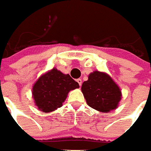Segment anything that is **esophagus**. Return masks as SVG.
I'll return each instance as SVG.
<instances>
[{"instance_id":"1","label":"esophagus","mask_w":151,"mask_h":151,"mask_svg":"<svg viewBox=\"0 0 151 151\" xmlns=\"http://www.w3.org/2000/svg\"><path fill=\"white\" fill-rule=\"evenodd\" d=\"M76 81L78 82V83H79V85H80V86H81V84H82V80H81V79H78Z\"/></svg>"}]
</instances>
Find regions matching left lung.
<instances>
[{"instance_id":"8db88e82","label":"left lung","mask_w":151,"mask_h":151,"mask_svg":"<svg viewBox=\"0 0 151 151\" xmlns=\"http://www.w3.org/2000/svg\"><path fill=\"white\" fill-rule=\"evenodd\" d=\"M87 104L96 110L108 113L115 109L122 99L121 89L109 75L95 71L81 87Z\"/></svg>"}]
</instances>
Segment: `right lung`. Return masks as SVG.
Wrapping results in <instances>:
<instances>
[{
  "label": "right lung",
  "instance_id": "right-lung-1",
  "mask_svg": "<svg viewBox=\"0 0 151 151\" xmlns=\"http://www.w3.org/2000/svg\"><path fill=\"white\" fill-rule=\"evenodd\" d=\"M79 87L69 75L53 68L38 78L33 86L32 94L39 110L50 113L61 107L68 92Z\"/></svg>",
  "mask_w": 151,
  "mask_h": 151
}]
</instances>
